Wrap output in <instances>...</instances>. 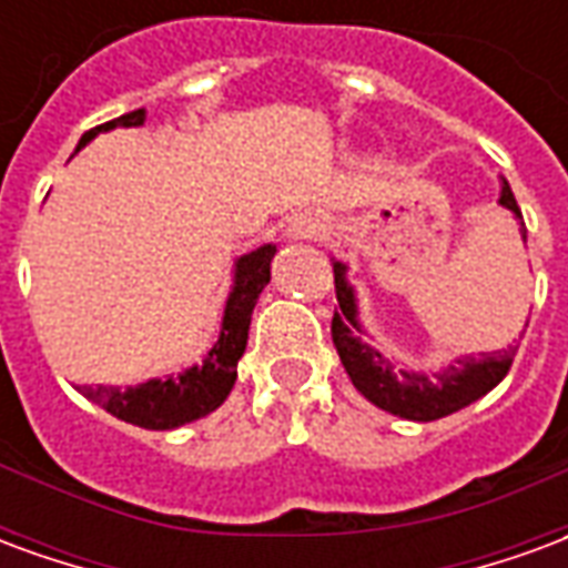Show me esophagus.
<instances>
[{"label": "esophagus", "mask_w": 568, "mask_h": 568, "mask_svg": "<svg viewBox=\"0 0 568 568\" xmlns=\"http://www.w3.org/2000/svg\"><path fill=\"white\" fill-rule=\"evenodd\" d=\"M325 234V219L320 212H295L288 219V236L292 240H313Z\"/></svg>", "instance_id": "obj_1"}]
</instances>
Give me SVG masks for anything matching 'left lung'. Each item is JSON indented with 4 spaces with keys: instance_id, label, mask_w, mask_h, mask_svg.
<instances>
[{
    "instance_id": "1",
    "label": "left lung",
    "mask_w": 568,
    "mask_h": 568,
    "mask_svg": "<svg viewBox=\"0 0 568 568\" xmlns=\"http://www.w3.org/2000/svg\"><path fill=\"white\" fill-rule=\"evenodd\" d=\"M499 203L520 219V236L526 240L524 215H520L511 185L505 179H501ZM334 292H337V304H341L334 310L332 320V341L337 346V356L344 362L346 374L358 393L365 395L371 405L383 407L395 417L432 423V419L456 414L477 402L480 395H487L493 386H499L511 368L517 346L456 358L453 365L435 371V374L395 368V362L383 356L381 349L365 344L362 325H358L356 292L346 283V264L341 261H334Z\"/></svg>"
}]
</instances>
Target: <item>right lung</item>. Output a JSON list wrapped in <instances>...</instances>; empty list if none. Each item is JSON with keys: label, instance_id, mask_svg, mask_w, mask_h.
Here are the masks:
<instances>
[{"label": "right lung", "instance_id": "obj_1", "mask_svg": "<svg viewBox=\"0 0 568 568\" xmlns=\"http://www.w3.org/2000/svg\"><path fill=\"white\" fill-rule=\"evenodd\" d=\"M142 121H145V109L128 112L115 121H105V124L88 130L81 136L79 149H84L103 130L140 128ZM273 255H276V246L264 243V246L236 261L234 288H231L227 304H224L222 332L203 358V365H194L179 377L149 381L140 383V386H128V389H121V386H81L79 393L91 398L93 405L109 410L112 417L140 428H154V432L179 428L212 414L234 389L236 362L246 353L248 322H252V310L258 304L261 288L271 283Z\"/></svg>", "mask_w": 568, "mask_h": 568}]
</instances>
